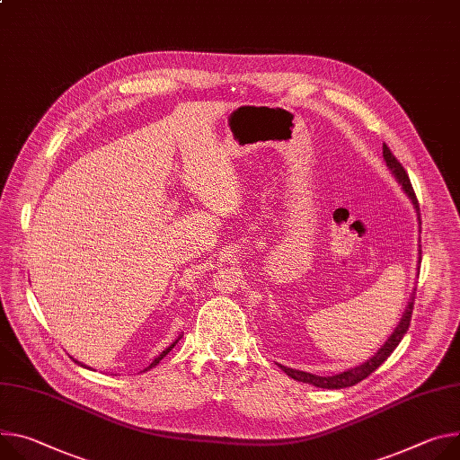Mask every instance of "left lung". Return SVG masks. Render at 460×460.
<instances>
[{
  "label": "left lung",
  "mask_w": 460,
  "mask_h": 460,
  "mask_svg": "<svg viewBox=\"0 0 460 460\" xmlns=\"http://www.w3.org/2000/svg\"><path fill=\"white\" fill-rule=\"evenodd\" d=\"M384 159L389 166V171L394 174L396 181L402 185L403 192L407 194V198L412 201L414 208H416V217H419V226H422V220H420V205H419V199H416V194L412 190V185L409 181V176L405 172L403 166L400 164V161L393 155V152L389 150V146L384 143ZM419 261H422V245H419ZM412 305H414V291L412 296L405 306V312L398 323V326L394 328V332L389 336V340L385 341V345L376 352L372 358H368L367 361H363L361 365L354 367V368H349L345 372H340V374H333V376H317V374H310V372H305V370H296V368H289V367H284L279 363V367L289 376V378H294L297 382H303V384H310V385H315V387H321V389H345V387H352L356 384H359L361 380H365L367 376H370L376 368H378L391 354L393 350L398 347V343L403 340V336L409 330V323H411V315H412Z\"/></svg>",
  "instance_id": "1"
}]
</instances>
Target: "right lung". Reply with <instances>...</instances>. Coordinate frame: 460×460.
I'll use <instances>...</instances> for the list:
<instances>
[{
	"label": "right lung",
	"instance_id": "1",
	"mask_svg": "<svg viewBox=\"0 0 460 460\" xmlns=\"http://www.w3.org/2000/svg\"><path fill=\"white\" fill-rule=\"evenodd\" d=\"M181 336H183V333H181ZM181 336H180V338H178V340H176V341H174L172 345H169V347H166V349H164V350H163V352H161V354H159L157 358H154V361H152V363H150V365H148V367H146L145 370H150L152 367H155V365H157V363H159V361H161V359H163V358H164L166 354H169V352H171V350H172V349L176 347V343H178V341L181 340ZM73 361H75V363H78L80 367H86V365H82V363H80V361H76V359H73Z\"/></svg>",
	"mask_w": 460,
	"mask_h": 460
}]
</instances>
